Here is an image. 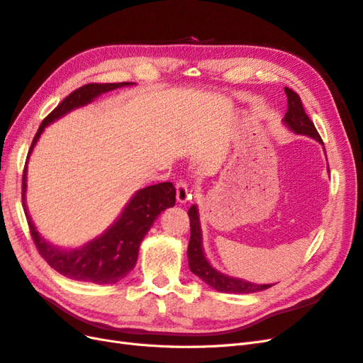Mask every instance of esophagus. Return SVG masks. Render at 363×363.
<instances>
[{"label":"esophagus","instance_id":"esophagus-1","mask_svg":"<svg viewBox=\"0 0 363 363\" xmlns=\"http://www.w3.org/2000/svg\"><path fill=\"white\" fill-rule=\"evenodd\" d=\"M175 188H177V201L180 204H186L192 200V194L188 188V184H186L184 182H179Z\"/></svg>","mask_w":363,"mask_h":363}]
</instances>
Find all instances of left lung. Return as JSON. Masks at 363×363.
Masks as SVG:
<instances>
[{
	"instance_id": "obj_1",
	"label": "left lung",
	"mask_w": 363,
	"mask_h": 363,
	"mask_svg": "<svg viewBox=\"0 0 363 363\" xmlns=\"http://www.w3.org/2000/svg\"><path fill=\"white\" fill-rule=\"evenodd\" d=\"M284 92L288 95V112L281 119L283 125L288 130H291L295 135L307 136L316 140L318 144L324 145L321 136L318 135L313 123L304 112L300 96L294 91L288 89V87H284ZM327 171H328V167H327ZM188 215L191 219V240L188 247V260H189V268L195 276H199L206 284L216 289L218 292H227V294H252V292L265 291L274 286L272 283L259 284L244 279L228 276V274L218 271L212 265L211 260L206 257V252L203 248V230L200 223L199 206L192 204Z\"/></svg>"
}]
</instances>
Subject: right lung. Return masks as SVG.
<instances>
[{"mask_svg": "<svg viewBox=\"0 0 363 363\" xmlns=\"http://www.w3.org/2000/svg\"><path fill=\"white\" fill-rule=\"evenodd\" d=\"M133 84L136 83H91L74 91L42 121L28 151L23 175V206L30 232L40 256L47 260L48 265L71 280L89 281L95 284H115L127 277L130 271L136 267L139 247L148 230L164 208L175 204V188L169 182L142 188L131 195L123 212L101 235L79 247H57L38 232L28 213L26 199L28 159L40 135L48 125L67 116L75 108L91 104L106 92Z\"/></svg>", "mask_w": 363, "mask_h": 363, "instance_id": "obj_1", "label": "right lung"}]
</instances>
